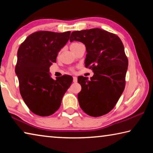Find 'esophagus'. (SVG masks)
<instances>
[{
  "instance_id": "34e87169",
  "label": "esophagus",
  "mask_w": 153,
  "mask_h": 153,
  "mask_svg": "<svg viewBox=\"0 0 153 153\" xmlns=\"http://www.w3.org/2000/svg\"><path fill=\"white\" fill-rule=\"evenodd\" d=\"M73 81H74V83H76V82H77V77H76V76L73 77Z\"/></svg>"
}]
</instances>
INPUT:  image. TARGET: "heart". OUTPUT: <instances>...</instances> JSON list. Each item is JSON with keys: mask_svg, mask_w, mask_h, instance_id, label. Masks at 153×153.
Returning <instances> with one entry per match:
<instances>
[{"mask_svg": "<svg viewBox=\"0 0 153 153\" xmlns=\"http://www.w3.org/2000/svg\"><path fill=\"white\" fill-rule=\"evenodd\" d=\"M77 45H79V43H77V42H74V43H72L71 45V46H70V48H73V47H74V46H77Z\"/></svg>", "mask_w": 153, "mask_h": 153, "instance_id": "1", "label": "heart"}]
</instances>
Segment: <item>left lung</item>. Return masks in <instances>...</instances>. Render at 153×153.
<instances>
[{"instance_id": "left-lung-1", "label": "left lung", "mask_w": 153, "mask_h": 153, "mask_svg": "<svg viewBox=\"0 0 153 153\" xmlns=\"http://www.w3.org/2000/svg\"><path fill=\"white\" fill-rule=\"evenodd\" d=\"M86 46L85 67L92 69L90 79L79 76L82 90L77 98L80 107L92 117H100L113 109L125 88L128 60L117 35L99 28L75 31L70 42Z\"/></svg>"}]
</instances>
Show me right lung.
I'll return each mask as SVG.
<instances>
[{
  "mask_svg": "<svg viewBox=\"0 0 153 153\" xmlns=\"http://www.w3.org/2000/svg\"><path fill=\"white\" fill-rule=\"evenodd\" d=\"M70 33L38 31L27 36L18 49L15 74L20 94L36 115L45 117L55 113L73 81L68 75L53 79L49 72L59 52L68 42Z\"/></svg>",
  "mask_w": 153,
  "mask_h": 153,
  "instance_id": "right-lung-1",
  "label": "right lung"
}]
</instances>
